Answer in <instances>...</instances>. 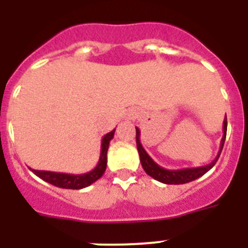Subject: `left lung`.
Returning <instances> with one entry per match:
<instances>
[{"label":"left lung","mask_w":248,"mask_h":248,"mask_svg":"<svg viewBox=\"0 0 248 248\" xmlns=\"http://www.w3.org/2000/svg\"><path fill=\"white\" fill-rule=\"evenodd\" d=\"M137 148L139 151L140 156V163L141 166L145 170L146 174L149 176H151L155 180L160 181L163 184H169V185H181V184L190 183V181H194L199 177L202 176L203 174L209 171L210 169L214 168V165L216 164V161L220 157L221 151H222L223 144H225V139H226V131H227V118L225 117L223 119V135L222 139H221L220 144V150L217 153V156L212 160L211 163L207 164V165L199 166V168H186V169H180V170H168V169L163 168V166L157 165L154 160L151 159L150 155L145 151V149L143 148L141 143H140V130L139 128H137Z\"/></svg>","instance_id":"left-lung-1"}]
</instances>
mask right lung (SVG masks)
<instances>
[{
	"mask_svg": "<svg viewBox=\"0 0 248 248\" xmlns=\"http://www.w3.org/2000/svg\"><path fill=\"white\" fill-rule=\"evenodd\" d=\"M115 129L111 130L110 133L105 134L102 139V146H100V156L97 166L92 170V171L85 172V174H64V172H54V171H46V170H34L31 169L34 175L57 186V187H62V189H72V190H79L83 187L92 185L93 183L100 179L104 174L105 169H107V153H108L109 143L114 138Z\"/></svg>",
	"mask_w": 248,
	"mask_h": 248,
	"instance_id": "right-lung-1",
	"label": "right lung"
}]
</instances>
